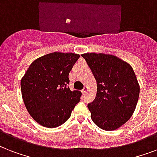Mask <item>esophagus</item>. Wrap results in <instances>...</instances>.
Returning <instances> with one entry per match:
<instances>
[{
	"instance_id": "1",
	"label": "esophagus",
	"mask_w": 157,
	"mask_h": 157,
	"mask_svg": "<svg viewBox=\"0 0 157 157\" xmlns=\"http://www.w3.org/2000/svg\"><path fill=\"white\" fill-rule=\"evenodd\" d=\"M87 91H88V87H87V86H86L82 90V93H83V94H86Z\"/></svg>"
}]
</instances>
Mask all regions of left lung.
I'll use <instances>...</instances> for the list:
<instances>
[{"label": "left lung", "mask_w": 157, "mask_h": 157, "mask_svg": "<svg viewBox=\"0 0 157 157\" xmlns=\"http://www.w3.org/2000/svg\"><path fill=\"white\" fill-rule=\"evenodd\" d=\"M81 56L97 81L96 98L88 104L91 119L107 131L118 129L132 117L139 100L140 88L134 70L111 54L88 53Z\"/></svg>", "instance_id": "1"}]
</instances>
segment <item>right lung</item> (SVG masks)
<instances>
[{"label": "right lung", "instance_id": "1", "mask_svg": "<svg viewBox=\"0 0 157 157\" xmlns=\"http://www.w3.org/2000/svg\"><path fill=\"white\" fill-rule=\"evenodd\" d=\"M80 55L54 52L33 62L21 80L25 107L38 124L47 128L61 125L71 117L81 92L70 90L69 72Z\"/></svg>", "mask_w": 157, "mask_h": 157}]
</instances>
